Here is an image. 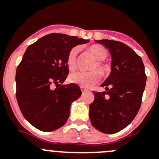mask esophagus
I'll list each match as a JSON object with an SVG mask.
<instances>
[{"label":"esophagus","instance_id":"34e87169","mask_svg":"<svg viewBox=\"0 0 159 159\" xmlns=\"http://www.w3.org/2000/svg\"><path fill=\"white\" fill-rule=\"evenodd\" d=\"M81 91H82V92H86V91H87V89H86V88H84V87H81Z\"/></svg>","mask_w":159,"mask_h":159}]
</instances>
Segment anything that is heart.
I'll list each match as a JSON object with an SVG mask.
<instances>
[{"label": "heart", "instance_id": "b5f03b06", "mask_svg": "<svg viewBox=\"0 0 159 159\" xmlns=\"http://www.w3.org/2000/svg\"><path fill=\"white\" fill-rule=\"evenodd\" d=\"M88 52L92 55L94 59L97 60L91 67V69H98L103 76L108 75L110 72V68L107 64L102 61L107 57L108 55V52L106 48L99 45H92L88 48ZM77 53H78L77 47H73L68 52L66 62L67 66L70 71H74L76 68ZM97 70H93L89 72H76L70 75L69 80L80 87H89L99 82L101 79V74Z\"/></svg>", "mask_w": 159, "mask_h": 159}]
</instances>
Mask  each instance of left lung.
Wrapping results in <instances>:
<instances>
[{
    "instance_id": "1",
    "label": "left lung",
    "mask_w": 159,
    "mask_h": 159,
    "mask_svg": "<svg viewBox=\"0 0 159 159\" xmlns=\"http://www.w3.org/2000/svg\"><path fill=\"white\" fill-rule=\"evenodd\" d=\"M96 42L110 51L111 72L101 85L106 91H93L89 117L97 130L113 134L127 127L137 114L147 75L141 57L127 45L108 39Z\"/></svg>"
}]
</instances>
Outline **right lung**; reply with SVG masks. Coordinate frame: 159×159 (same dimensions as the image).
Returning <instances> with one entry per match:
<instances>
[{
	"mask_svg": "<svg viewBox=\"0 0 159 159\" xmlns=\"http://www.w3.org/2000/svg\"><path fill=\"white\" fill-rule=\"evenodd\" d=\"M89 42L53 33L30 45L16 68L17 102L26 120L36 129L52 132L68 120L70 106L80 97L78 85H62L68 74L67 56L72 47ZM56 88L53 90L52 85Z\"/></svg>",
	"mask_w": 159,
	"mask_h": 159,
	"instance_id": "1",
	"label": "right lung"
}]
</instances>
